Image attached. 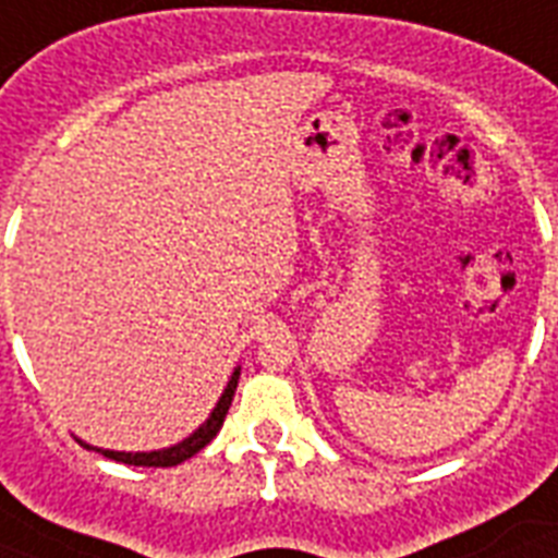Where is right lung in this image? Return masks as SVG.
<instances>
[{
  "mask_svg": "<svg viewBox=\"0 0 558 558\" xmlns=\"http://www.w3.org/2000/svg\"><path fill=\"white\" fill-rule=\"evenodd\" d=\"M236 379H240V367H236L234 373H231V379H228L226 390H222V397H219L217 408L210 411V416L205 420V423L196 428V432L191 434V437H185L182 442H177V446H170V449H159V451H112V449H95V446H86V449H95L100 451L104 458L109 460H118V463H130V466H177V463H185L187 458H193L196 451H202L205 446H208L214 437H217V432L222 428V423H226V414L228 408H231V399H234V390H236Z\"/></svg>",
  "mask_w": 558,
  "mask_h": 558,
  "instance_id": "right-lung-1",
  "label": "right lung"
}]
</instances>
